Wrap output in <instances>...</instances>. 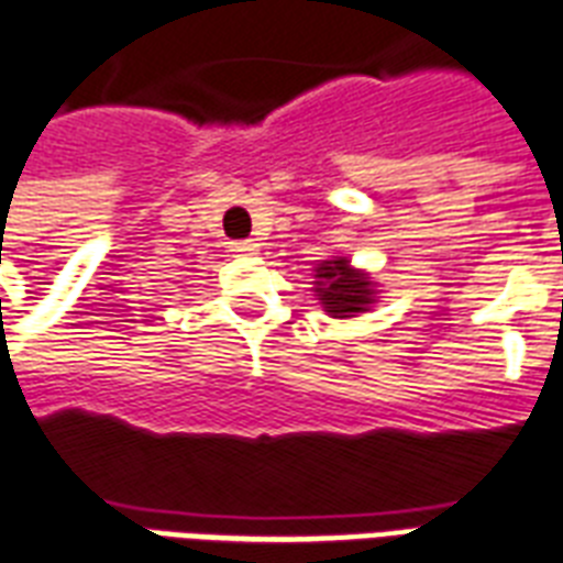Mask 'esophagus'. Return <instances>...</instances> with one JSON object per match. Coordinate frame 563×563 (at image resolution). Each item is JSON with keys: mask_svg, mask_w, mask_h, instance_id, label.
I'll return each mask as SVG.
<instances>
[{"mask_svg": "<svg viewBox=\"0 0 563 563\" xmlns=\"http://www.w3.org/2000/svg\"><path fill=\"white\" fill-rule=\"evenodd\" d=\"M232 252H238V255H255V252H258V243L238 241V243H232Z\"/></svg>", "mask_w": 563, "mask_h": 563, "instance_id": "obj_1", "label": "esophagus"}]
</instances>
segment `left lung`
Masks as SVG:
<instances>
[{"instance_id":"obj_1","label":"left lung","mask_w":563,"mask_h":563,"mask_svg":"<svg viewBox=\"0 0 563 563\" xmlns=\"http://www.w3.org/2000/svg\"><path fill=\"white\" fill-rule=\"evenodd\" d=\"M313 273H317L313 294L320 296L325 313L338 317V320L367 311L369 305L376 302V285L369 282L367 273L352 267L346 258L320 261Z\"/></svg>"}]
</instances>
